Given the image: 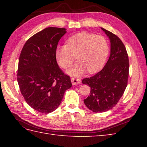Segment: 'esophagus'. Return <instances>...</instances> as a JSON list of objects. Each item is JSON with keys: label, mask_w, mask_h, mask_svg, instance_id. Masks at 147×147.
<instances>
[{"label": "esophagus", "mask_w": 147, "mask_h": 147, "mask_svg": "<svg viewBox=\"0 0 147 147\" xmlns=\"http://www.w3.org/2000/svg\"><path fill=\"white\" fill-rule=\"evenodd\" d=\"M71 82L73 85H79L81 83V80L80 78H71Z\"/></svg>", "instance_id": "esophagus-1"}]
</instances>
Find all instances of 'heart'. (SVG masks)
<instances>
[{"instance_id":"b5f03b06","label":"heart","mask_w":147,"mask_h":147,"mask_svg":"<svg viewBox=\"0 0 147 147\" xmlns=\"http://www.w3.org/2000/svg\"><path fill=\"white\" fill-rule=\"evenodd\" d=\"M109 53V45L105 37L94 34L81 33L67 40L66 45H58L55 58L63 69L69 67L77 57L78 63L67 71L73 77H79L88 70L94 73L101 69Z\"/></svg>"}]
</instances>
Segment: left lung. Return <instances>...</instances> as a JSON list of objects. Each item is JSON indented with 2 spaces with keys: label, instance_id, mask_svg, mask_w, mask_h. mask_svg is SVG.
I'll use <instances>...</instances> for the list:
<instances>
[{
  "label": "left lung",
  "instance_id": "obj_1",
  "mask_svg": "<svg viewBox=\"0 0 147 147\" xmlns=\"http://www.w3.org/2000/svg\"><path fill=\"white\" fill-rule=\"evenodd\" d=\"M111 42V54L102 69L92 77L82 80L90 87V95L84 103L90 111L103 112L117 104L127 86L129 59L125 46L120 38L101 28Z\"/></svg>",
  "mask_w": 147,
  "mask_h": 147
}]
</instances>
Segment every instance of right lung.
<instances>
[{"label": "right lung", "mask_w": 147, "mask_h": 147, "mask_svg": "<svg viewBox=\"0 0 147 147\" xmlns=\"http://www.w3.org/2000/svg\"><path fill=\"white\" fill-rule=\"evenodd\" d=\"M66 29L49 27L27 40L19 59L17 79L26 103L41 113L49 114L60 105L72 84L59 68L55 50Z\"/></svg>", "instance_id": "obj_1"}]
</instances>
